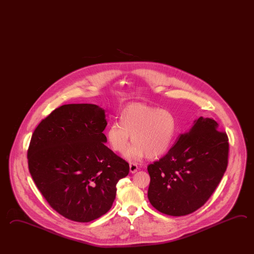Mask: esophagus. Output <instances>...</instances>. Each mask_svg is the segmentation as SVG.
I'll return each mask as SVG.
<instances>
[{
	"instance_id": "34e87169",
	"label": "esophagus",
	"mask_w": 254,
	"mask_h": 254,
	"mask_svg": "<svg viewBox=\"0 0 254 254\" xmlns=\"http://www.w3.org/2000/svg\"><path fill=\"white\" fill-rule=\"evenodd\" d=\"M129 170L130 173H132V174H134L135 172L138 170V166L135 163H130L129 164Z\"/></svg>"
}]
</instances>
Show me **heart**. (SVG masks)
<instances>
[{
    "label": "heart",
    "mask_w": 254,
    "mask_h": 254,
    "mask_svg": "<svg viewBox=\"0 0 254 254\" xmlns=\"http://www.w3.org/2000/svg\"><path fill=\"white\" fill-rule=\"evenodd\" d=\"M120 121L114 120L106 131L110 147L118 153L126 150L131 140L134 143L126 152L129 160H139L147 155L156 158L166 154L175 139L176 120L171 112L145 104L135 103L122 109Z\"/></svg>",
    "instance_id": "heart-1"
}]
</instances>
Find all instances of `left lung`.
<instances>
[{"mask_svg":"<svg viewBox=\"0 0 254 254\" xmlns=\"http://www.w3.org/2000/svg\"><path fill=\"white\" fill-rule=\"evenodd\" d=\"M228 140L215 120L202 117L194 120L166 155L147 166L151 204L171 216H184L202 207L226 171Z\"/></svg>","mask_w":254,"mask_h":254,"instance_id":"8db88e82","label":"left lung"}]
</instances>
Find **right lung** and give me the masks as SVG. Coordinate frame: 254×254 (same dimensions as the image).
I'll list each match as a JSON object with an SVG mask.
<instances>
[{"mask_svg":"<svg viewBox=\"0 0 254 254\" xmlns=\"http://www.w3.org/2000/svg\"><path fill=\"white\" fill-rule=\"evenodd\" d=\"M105 110L67 104L42 119L31 136L28 166L47 202L63 216L88 223L112 206L129 165L104 143Z\"/></svg>","mask_w":254,"mask_h":254,"instance_id":"1","label":"right lung"}]
</instances>
